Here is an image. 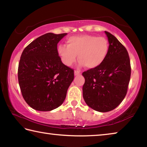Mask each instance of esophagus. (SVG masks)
I'll return each instance as SVG.
<instances>
[{
    "mask_svg": "<svg viewBox=\"0 0 147 147\" xmlns=\"http://www.w3.org/2000/svg\"><path fill=\"white\" fill-rule=\"evenodd\" d=\"M80 74V71L75 70L74 71V75H78V74Z\"/></svg>",
    "mask_w": 147,
    "mask_h": 147,
    "instance_id": "34e87169",
    "label": "esophagus"
}]
</instances>
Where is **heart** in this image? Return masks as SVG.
Listing matches in <instances>:
<instances>
[{"instance_id":"obj_1","label":"heart","mask_w":147,"mask_h":147,"mask_svg":"<svg viewBox=\"0 0 147 147\" xmlns=\"http://www.w3.org/2000/svg\"><path fill=\"white\" fill-rule=\"evenodd\" d=\"M67 43V46L59 45L57 49L61 61L67 66H71L78 55L82 65L95 69L105 60L109 49L108 39L92 35L72 36Z\"/></svg>"}]
</instances>
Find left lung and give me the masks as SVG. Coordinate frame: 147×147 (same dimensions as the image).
<instances>
[{
	"mask_svg": "<svg viewBox=\"0 0 147 147\" xmlns=\"http://www.w3.org/2000/svg\"><path fill=\"white\" fill-rule=\"evenodd\" d=\"M109 49L100 66L84 71L83 97L90 108L107 112L117 108L127 93L131 76L130 57L123 44L105 31Z\"/></svg>",
	"mask_w": 147,
	"mask_h": 147,
	"instance_id": "1",
	"label": "left lung"
}]
</instances>
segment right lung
Listing matches in <instances>:
<instances>
[{
    "mask_svg": "<svg viewBox=\"0 0 147 147\" xmlns=\"http://www.w3.org/2000/svg\"><path fill=\"white\" fill-rule=\"evenodd\" d=\"M67 33H47L23 50L18 67L22 95L36 110L51 111L61 106L74 79V70L64 65L57 44Z\"/></svg>",
    "mask_w": 147,
    "mask_h": 147,
    "instance_id": "obj_1",
    "label": "right lung"
}]
</instances>
